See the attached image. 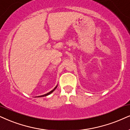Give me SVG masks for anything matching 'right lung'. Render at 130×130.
I'll return each instance as SVG.
<instances>
[{
	"mask_svg": "<svg viewBox=\"0 0 130 130\" xmlns=\"http://www.w3.org/2000/svg\"><path fill=\"white\" fill-rule=\"evenodd\" d=\"M57 86H56V87H55V88H54V89H53V90H52V91H51L50 92H48V93H46V94H44V95H41V96H36V97H41V96H47V95H50V93H52V92H53L54 91H55V90L56 89V88H57Z\"/></svg>",
	"mask_w": 130,
	"mask_h": 130,
	"instance_id": "add662e5",
	"label": "right lung"
}]
</instances>
